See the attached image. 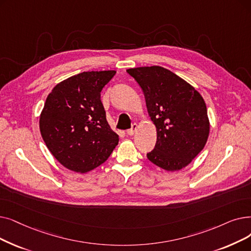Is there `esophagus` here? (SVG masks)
<instances>
[{"instance_id":"esophagus-1","label":"esophagus","mask_w":251,"mask_h":251,"mask_svg":"<svg viewBox=\"0 0 251 251\" xmlns=\"http://www.w3.org/2000/svg\"><path fill=\"white\" fill-rule=\"evenodd\" d=\"M136 129H137V124H135V123H134V124L132 125V127L130 128V129H128L126 132H127V134H128V135L131 136V135H133V134H134V132L136 131Z\"/></svg>"}]
</instances>
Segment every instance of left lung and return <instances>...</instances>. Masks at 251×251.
<instances>
[{
    "label": "left lung",
    "instance_id": "1",
    "mask_svg": "<svg viewBox=\"0 0 251 251\" xmlns=\"http://www.w3.org/2000/svg\"><path fill=\"white\" fill-rule=\"evenodd\" d=\"M146 99L157 129L156 146L148 159L167 171L186 167L205 147L209 120L203 97L177 75L158 65L129 69Z\"/></svg>",
    "mask_w": 251,
    "mask_h": 251
}]
</instances>
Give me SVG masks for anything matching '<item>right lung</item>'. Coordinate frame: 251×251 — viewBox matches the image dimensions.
<instances>
[{
  "label": "right lung",
  "mask_w": 251,
  "mask_h": 251,
  "mask_svg": "<svg viewBox=\"0 0 251 251\" xmlns=\"http://www.w3.org/2000/svg\"><path fill=\"white\" fill-rule=\"evenodd\" d=\"M116 71L83 72L57 84L40 116L51 154L70 170L86 173L111 156L119 135L106 121L100 92Z\"/></svg>",
  "instance_id": "right-lung-1"
}]
</instances>
